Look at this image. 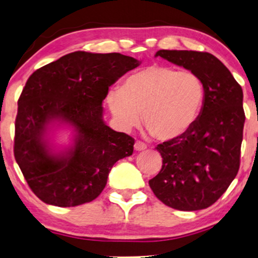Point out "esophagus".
<instances>
[{"instance_id":"esophagus-1","label":"esophagus","mask_w":258,"mask_h":258,"mask_svg":"<svg viewBox=\"0 0 258 258\" xmlns=\"http://www.w3.org/2000/svg\"><path fill=\"white\" fill-rule=\"evenodd\" d=\"M134 148H135L136 151H141L147 149V144L143 143L142 141H136L135 144H134Z\"/></svg>"}]
</instances>
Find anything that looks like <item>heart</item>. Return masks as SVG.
<instances>
[{"label":"heart","mask_w":258,"mask_h":258,"mask_svg":"<svg viewBox=\"0 0 258 258\" xmlns=\"http://www.w3.org/2000/svg\"><path fill=\"white\" fill-rule=\"evenodd\" d=\"M206 90L195 73L167 66H149L111 89L107 103L117 124L130 130L144 125L160 141H172L188 133L203 109Z\"/></svg>","instance_id":"1"}]
</instances>
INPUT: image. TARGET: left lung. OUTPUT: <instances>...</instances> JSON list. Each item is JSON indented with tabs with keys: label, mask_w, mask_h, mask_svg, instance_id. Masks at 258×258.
I'll use <instances>...</instances> for the list:
<instances>
[{
	"label": "left lung",
	"mask_w": 258,
	"mask_h": 258,
	"mask_svg": "<svg viewBox=\"0 0 258 258\" xmlns=\"http://www.w3.org/2000/svg\"><path fill=\"white\" fill-rule=\"evenodd\" d=\"M156 56L199 75L206 98L188 133L156 147L163 164L149 185L165 206L183 211L206 209L238 172L245 121L242 88L209 52L158 50Z\"/></svg>",
	"instance_id": "1"
}]
</instances>
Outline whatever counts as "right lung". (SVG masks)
<instances>
[{
  "mask_svg": "<svg viewBox=\"0 0 258 258\" xmlns=\"http://www.w3.org/2000/svg\"><path fill=\"white\" fill-rule=\"evenodd\" d=\"M140 66L118 52L75 51L31 74L19 98L14 155L28 185L44 203L76 207L107 184L112 165L130 156L135 140L103 121L109 87ZM54 122L76 132L73 146L54 153L46 136Z\"/></svg>",
  "mask_w": 258,
  "mask_h": 258,
  "instance_id": "obj_1",
  "label": "right lung"
}]
</instances>
